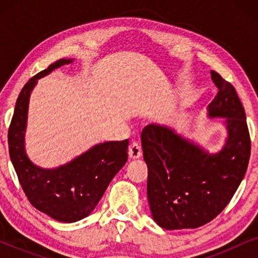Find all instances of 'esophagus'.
<instances>
[{
	"mask_svg": "<svg viewBox=\"0 0 258 258\" xmlns=\"http://www.w3.org/2000/svg\"><path fill=\"white\" fill-rule=\"evenodd\" d=\"M141 156H142V148L137 142L132 143V146L129 148V157L132 160H137Z\"/></svg>",
	"mask_w": 258,
	"mask_h": 258,
	"instance_id": "obj_1",
	"label": "esophagus"
}]
</instances>
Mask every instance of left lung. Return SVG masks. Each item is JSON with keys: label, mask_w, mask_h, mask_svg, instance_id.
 <instances>
[{"label": "left lung", "mask_w": 258, "mask_h": 258, "mask_svg": "<svg viewBox=\"0 0 258 258\" xmlns=\"http://www.w3.org/2000/svg\"><path fill=\"white\" fill-rule=\"evenodd\" d=\"M218 93L208 105L210 118H225L227 139L208 153L165 125L149 124L141 134L148 165V201L154 221L167 230L195 229L214 220L241 184L250 158L244 108L235 88L211 72Z\"/></svg>", "instance_id": "8db88e82"}]
</instances>
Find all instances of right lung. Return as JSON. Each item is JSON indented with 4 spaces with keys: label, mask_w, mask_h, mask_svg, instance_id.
Instances as JSON below:
<instances>
[{
    "label": "right lung",
    "mask_w": 258,
    "mask_h": 258,
    "mask_svg": "<svg viewBox=\"0 0 258 258\" xmlns=\"http://www.w3.org/2000/svg\"><path fill=\"white\" fill-rule=\"evenodd\" d=\"M73 58H62L28 81L17 97L8 132L9 155L29 202L54 220L73 223L91 214L109 183L128 160L129 141L100 143L57 168L34 164L24 148L29 97L38 79Z\"/></svg>",
    "instance_id": "obj_1"
}]
</instances>
